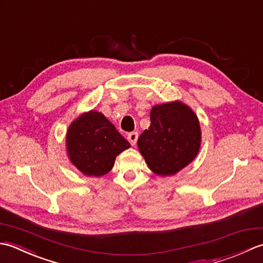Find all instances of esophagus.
<instances>
[{"label": "esophagus", "mask_w": 263, "mask_h": 263, "mask_svg": "<svg viewBox=\"0 0 263 263\" xmlns=\"http://www.w3.org/2000/svg\"><path fill=\"white\" fill-rule=\"evenodd\" d=\"M127 140L130 142L132 146H136V143L138 141V132H131L127 135Z\"/></svg>", "instance_id": "esophagus-1"}]
</instances>
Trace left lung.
I'll list each match as a JSON object with an SVG mask.
<instances>
[{"label":"left lung","instance_id":"1","mask_svg":"<svg viewBox=\"0 0 263 263\" xmlns=\"http://www.w3.org/2000/svg\"><path fill=\"white\" fill-rule=\"evenodd\" d=\"M150 126L138 139V147L155 174L174 175L197 156L201 131L198 117L181 102L154 106Z\"/></svg>","mask_w":263,"mask_h":263}]
</instances>
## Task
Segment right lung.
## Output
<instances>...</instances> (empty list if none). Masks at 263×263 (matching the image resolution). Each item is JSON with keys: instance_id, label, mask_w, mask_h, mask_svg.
<instances>
[{"instance_id": "add662e5", "label": "right lung", "mask_w": 263, "mask_h": 263, "mask_svg": "<svg viewBox=\"0 0 263 263\" xmlns=\"http://www.w3.org/2000/svg\"><path fill=\"white\" fill-rule=\"evenodd\" d=\"M72 163L88 176H103L114 166L116 156L130 148L115 126L96 110L82 114L66 135Z\"/></svg>"}]
</instances>
